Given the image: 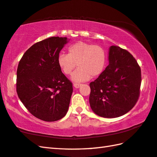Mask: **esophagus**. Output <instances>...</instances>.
Segmentation results:
<instances>
[{
	"label": "esophagus",
	"mask_w": 157,
	"mask_h": 157,
	"mask_svg": "<svg viewBox=\"0 0 157 157\" xmlns=\"http://www.w3.org/2000/svg\"><path fill=\"white\" fill-rule=\"evenodd\" d=\"M81 85H82L81 84H78V83H74V84H73V86H74V87L76 88H79Z\"/></svg>",
	"instance_id": "obj_1"
}]
</instances>
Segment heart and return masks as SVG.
I'll return each instance as SVG.
<instances>
[{"label":"heart","mask_w":157,"mask_h":157,"mask_svg":"<svg viewBox=\"0 0 157 157\" xmlns=\"http://www.w3.org/2000/svg\"><path fill=\"white\" fill-rule=\"evenodd\" d=\"M68 55L60 54L57 63L61 71L66 75L71 74L77 65L78 69L72 79L75 82H84L99 76L106 67L107 56L102 46L84 42H77L70 45Z\"/></svg>","instance_id":"obj_1"}]
</instances>
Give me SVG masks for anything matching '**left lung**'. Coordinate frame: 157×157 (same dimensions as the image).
<instances>
[{
    "mask_svg": "<svg viewBox=\"0 0 157 157\" xmlns=\"http://www.w3.org/2000/svg\"><path fill=\"white\" fill-rule=\"evenodd\" d=\"M109 65L90 82L89 101L96 115L115 118L129 112L140 94L141 69L132 54L117 46L109 49Z\"/></svg>",
    "mask_w": 157,
    "mask_h": 157,
    "instance_id": "8db88e82",
    "label": "left lung"
}]
</instances>
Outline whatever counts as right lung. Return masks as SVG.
Instances as JSON below:
<instances>
[{
    "mask_svg": "<svg viewBox=\"0 0 157 157\" xmlns=\"http://www.w3.org/2000/svg\"><path fill=\"white\" fill-rule=\"evenodd\" d=\"M67 42V38L59 37L36 42L23 54L17 69L19 98L32 115L42 121H58L68 111L73 84L57 63Z\"/></svg>",
    "mask_w": 157,
    "mask_h": 157,
    "instance_id": "add662e5",
    "label": "right lung"
}]
</instances>
